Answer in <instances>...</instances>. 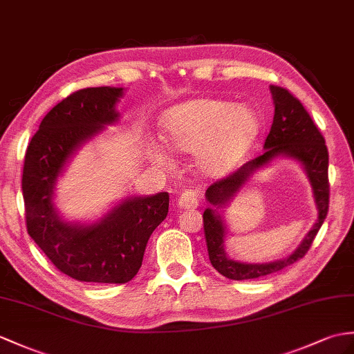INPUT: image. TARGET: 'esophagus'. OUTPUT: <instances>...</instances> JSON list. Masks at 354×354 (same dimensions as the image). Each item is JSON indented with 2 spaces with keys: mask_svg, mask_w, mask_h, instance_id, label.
<instances>
[{
  "mask_svg": "<svg viewBox=\"0 0 354 354\" xmlns=\"http://www.w3.org/2000/svg\"><path fill=\"white\" fill-rule=\"evenodd\" d=\"M200 203V195L195 191H186L182 194L178 200V205L183 207V209H194Z\"/></svg>",
  "mask_w": 354,
  "mask_h": 354,
  "instance_id": "34e87169",
  "label": "esophagus"
}]
</instances>
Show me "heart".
I'll use <instances>...</instances> for the list:
<instances>
[{
  "label": "heart",
  "instance_id": "obj_1",
  "mask_svg": "<svg viewBox=\"0 0 354 354\" xmlns=\"http://www.w3.org/2000/svg\"><path fill=\"white\" fill-rule=\"evenodd\" d=\"M165 141L177 153L195 154V165L204 176H222L234 168L251 150L260 123L251 109L239 108L225 100L201 99L182 103L163 115ZM156 159L169 165L163 150H156Z\"/></svg>",
  "mask_w": 354,
  "mask_h": 354
}]
</instances>
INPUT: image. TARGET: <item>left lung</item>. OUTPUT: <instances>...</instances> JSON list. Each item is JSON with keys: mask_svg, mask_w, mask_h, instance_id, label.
I'll return each mask as SVG.
<instances>
[{"mask_svg": "<svg viewBox=\"0 0 354 354\" xmlns=\"http://www.w3.org/2000/svg\"><path fill=\"white\" fill-rule=\"evenodd\" d=\"M270 91L273 94L274 115L270 132L264 141L266 151L261 156L246 162L234 172H230L228 176L213 182L207 187L205 198L213 205H223L257 168H260L279 154H286V156H291L304 163L314 189L318 219L295 254L269 264H243L232 261L225 255V251H223L225 231H223L221 216L214 213L216 210L205 209L203 223L209 260L221 274L234 281L267 277V274L277 273L304 258L311 248L318 230L322 228L327 212H329L330 187L329 174H327V171H329V151H327L324 138L318 131L309 112L296 96H292L287 88L279 87V85H270Z\"/></svg>", "mask_w": 354, "mask_h": 354, "instance_id": "1", "label": "left lung"}]
</instances>
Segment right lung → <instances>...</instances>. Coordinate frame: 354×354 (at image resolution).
<instances>
[{
  "label": "right lung",
  "instance_id": "add662e5",
  "mask_svg": "<svg viewBox=\"0 0 354 354\" xmlns=\"http://www.w3.org/2000/svg\"><path fill=\"white\" fill-rule=\"evenodd\" d=\"M123 88L72 93L41 120L27 147L22 171L25 223L30 237L57 269L76 281L126 283L142 264L151 232L167 218L169 195L132 198L91 227L71 225L53 207L54 183L82 141L114 123Z\"/></svg>",
  "mask_w": 354,
  "mask_h": 354
}]
</instances>
